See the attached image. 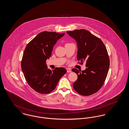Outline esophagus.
Returning <instances> with one entry per match:
<instances>
[{"label":"esophagus","mask_w":129,"mask_h":129,"mask_svg":"<svg viewBox=\"0 0 129 129\" xmlns=\"http://www.w3.org/2000/svg\"><path fill=\"white\" fill-rule=\"evenodd\" d=\"M67 73H71L72 72V70H71V69L67 68Z\"/></svg>","instance_id":"34e87169"}]
</instances>
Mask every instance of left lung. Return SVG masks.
Here are the masks:
<instances>
[{
  "label": "left lung",
  "instance_id": "obj_1",
  "mask_svg": "<svg viewBox=\"0 0 129 129\" xmlns=\"http://www.w3.org/2000/svg\"><path fill=\"white\" fill-rule=\"evenodd\" d=\"M77 44V59L86 62L85 70L73 69L78 75L73 84L74 90L83 96H89L102 87L108 72L110 61L104 43L98 37L85 29L67 31Z\"/></svg>",
  "mask_w": 129,
  "mask_h": 129
}]
</instances>
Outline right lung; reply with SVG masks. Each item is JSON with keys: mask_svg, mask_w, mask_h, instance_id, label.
I'll use <instances>...</instances> for the list:
<instances>
[{"mask_svg": "<svg viewBox=\"0 0 129 129\" xmlns=\"http://www.w3.org/2000/svg\"><path fill=\"white\" fill-rule=\"evenodd\" d=\"M65 34L55 32L44 31L38 34L26 45L21 68L28 84L36 92L48 94L54 90L67 70L55 68L51 71L46 64L52 55L54 46Z\"/></svg>", "mask_w": 129, "mask_h": 129, "instance_id": "add662e5", "label": "right lung"}]
</instances>
